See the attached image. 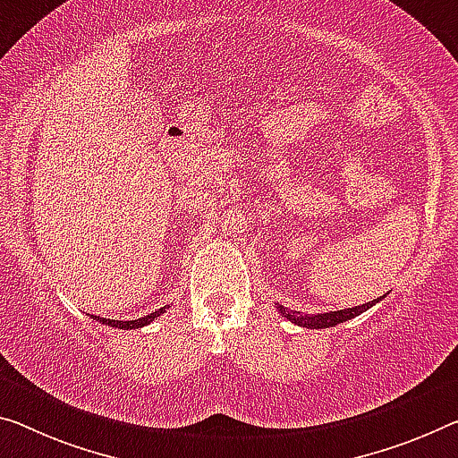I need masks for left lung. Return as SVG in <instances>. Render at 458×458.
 Here are the masks:
<instances>
[{"label":"left lung","mask_w":458,"mask_h":458,"mask_svg":"<svg viewBox=\"0 0 458 458\" xmlns=\"http://www.w3.org/2000/svg\"><path fill=\"white\" fill-rule=\"evenodd\" d=\"M385 299L378 297L375 301H369L364 302L362 307H352V309H340V311H329V313H318V315H309L305 313L302 315L301 311H291V309H286L284 305H280V302H274V307H276V311L283 315L284 319H288L294 326L299 327H307V329H327V327H335L340 326V323H346L350 319L358 318V315H362L364 311H369V309L375 305V302H381Z\"/></svg>","instance_id":"obj_1"}]
</instances>
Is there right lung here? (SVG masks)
Instances as JSON below:
<instances>
[{
    "mask_svg": "<svg viewBox=\"0 0 458 458\" xmlns=\"http://www.w3.org/2000/svg\"><path fill=\"white\" fill-rule=\"evenodd\" d=\"M165 309H170V305L161 307V309H157L156 313H149V315H145V318H140V319H132V321L104 319V318H96V315H91V319L100 321V323H104V326H108V327H114V329H139V327H145V326H149V323H151L153 319L159 318V315H164V313H165ZM88 315H89V313H88Z\"/></svg>",
    "mask_w": 458,
    "mask_h": 458,
    "instance_id": "add662e5",
    "label": "right lung"
}]
</instances>
